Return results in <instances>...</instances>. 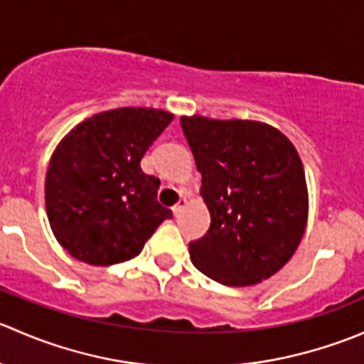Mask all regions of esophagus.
I'll return each instance as SVG.
<instances>
[{
    "instance_id": "obj_1",
    "label": "esophagus",
    "mask_w": 364,
    "mask_h": 364,
    "mask_svg": "<svg viewBox=\"0 0 364 364\" xmlns=\"http://www.w3.org/2000/svg\"><path fill=\"white\" fill-rule=\"evenodd\" d=\"M186 204H188V200H186L185 197H181V199H179L178 203L172 205V211H174V215H176V216L181 215V211L186 208Z\"/></svg>"
}]
</instances>
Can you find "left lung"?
<instances>
[{"label": "left lung", "instance_id": "left-lung-1", "mask_svg": "<svg viewBox=\"0 0 364 364\" xmlns=\"http://www.w3.org/2000/svg\"><path fill=\"white\" fill-rule=\"evenodd\" d=\"M211 215L190 243L193 266L218 284L255 285L291 260L308 222L303 161L278 128L253 119L181 116Z\"/></svg>", "mask_w": 364, "mask_h": 364}]
</instances>
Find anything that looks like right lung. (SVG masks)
Masks as SVG:
<instances>
[{"label":"right lung","mask_w":364,"mask_h":364,"mask_svg":"<svg viewBox=\"0 0 364 364\" xmlns=\"http://www.w3.org/2000/svg\"><path fill=\"white\" fill-rule=\"evenodd\" d=\"M174 114L121 107L93 114L65 135L46 174V211L73 259L111 266L134 259L171 209L156 200L160 179L141 160Z\"/></svg>","instance_id":"right-lung-1"}]
</instances>
